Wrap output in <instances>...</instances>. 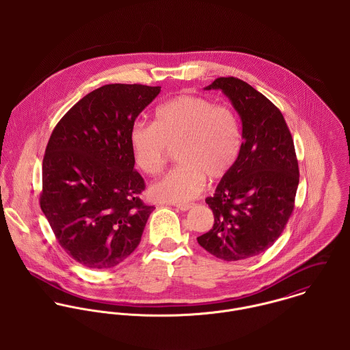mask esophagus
<instances>
[{
  "label": "esophagus",
  "instance_id": "esophagus-1",
  "mask_svg": "<svg viewBox=\"0 0 350 350\" xmlns=\"http://www.w3.org/2000/svg\"><path fill=\"white\" fill-rule=\"evenodd\" d=\"M174 206L178 207L182 211H187V210H190L194 206V203H175Z\"/></svg>",
  "mask_w": 350,
  "mask_h": 350
}]
</instances>
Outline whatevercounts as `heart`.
<instances>
[{"label": "heart", "instance_id": "b5f03b06", "mask_svg": "<svg viewBox=\"0 0 350 350\" xmlns=\"http://www.w3.org/2000/svg\"><path fill=\"white\" fill-rule=\"evenodd\" d=\"M131 146L136 164L150 175L161 172L168 152L178 148L180 164L150 186V196L160 202H186L200 194L206 178L215 182L230 174L243 137L229 106L180 94L156 109L153 124L133 125Z\"/></svg>", "mask_w": 350, "mask_h": 350}]
</instances>
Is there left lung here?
<instances>
[{
	"instance_id": "obj_1",
	"label": "left lung",
	"mask_w": 350,
	"mask_h": 350,
	"mask_svg": "<svg viewBox=\"0 0 350 350\" xmlns=\"http://www.w3.org/2000/svg\"><path fill=\"white\" fill-rule=\"evenodd\" d=\"M221 89L243 121V147L230 174L206 198L213 228L198 244L217 258L239 261L273 245L295 207L299 167L282 111L247 82L217 78L206 90Z\"/></svg>"
}]
</instances>
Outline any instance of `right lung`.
I'll return each instance as SVG.
<instances>
[{
    "label": "right lung",
    "mask_w": 350,
    "mask_h": 350,
    "mask_svg": "<svg viewBox=\"0 0 350 350\" xmlns=\"http://www.w3.org/2000/svg\"><path fill=\"white\" fill-rule=\"evenodd\" d=\"M159 86L111 83L78 100L56 124L43 159L40 207L66 253L92 269L137 248L153 206L135 170L131 132Z\"/></svg>",
    "instance_id": "obj_1"
}]
</instances>
